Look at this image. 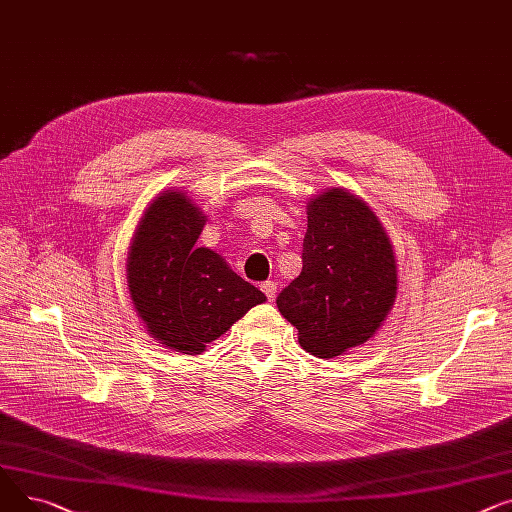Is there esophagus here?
<instances>
[{"label": "esophagus", "instance_id": "34e87169", "mask_svg": "<svg viewBox=\"0 0 512 512\" xmlns=\"http://www.w3.org/2000/svg\"><path fill=\"white\" fill-rule=\"evenodd\" d=\"M262 291H264V295L268 297V302H273V299L277 297V283H275V281L262 283Z\"/></svg>", "mask_w": 512, "mask_h": 512}]
</instances>
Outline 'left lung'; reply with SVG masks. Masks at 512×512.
<instances>
[{
    "label": "left lung",
    "mask_w": 512,
    "mask_h": 512,
    "mask_svg": "<svg viewBox=\"0 0 512 512\" xmlns=\"http://www.w3.org/2000/svg\"><path fill=\"white\" fill-rule=\"evenodd\" d=\"M302 262L277 297L299 345L324 359L370 341L397 297L393 244L374 210L343 188L310 198Z\"/></svg>",
    "instance_id": "left-lung-1"
}]
</instances>
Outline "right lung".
I'll use <instances>...</instances> for the list:
<instances>
[{"label":"right lung","instance_id":"right-lung-1","mask_svg":"<svg viewBox=\"0 0 512 512\" xmlns=\"http://www.w3.org/2000/svg\"><path fill=\"white\" fill-rule=\"evenodd\" d=\"M206 217L186 192L167 190L148 204L132 237L126 277L148 335L198 355L266 295L235 275L223 256L196 248Z\"/></svg>","mask_w":512,"mask_h":512}]
</instances>
